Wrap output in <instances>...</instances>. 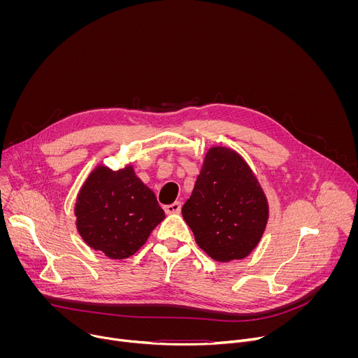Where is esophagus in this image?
I'll return each mask as SVG.
<instances>
[{"label":"esophagus","instance_id":"esophagus-1","mask_svg":"<svg viewBox=\"0 0 358 358\" xmlns=\"http://www.w3.org/2000/svg\"><path fill=\"white\" fill-rule=\"evenodd\" d=\"M164 211L167 214H180V211H181V202L176 201L174 203H170V206L164 207Z\"/></svg>","mask_w":358,"mask_h":358}]
</instances>
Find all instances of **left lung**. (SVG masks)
<instances>
[{"mask_svg": "<svg viewBox=\"0 0 358 358\" xmlns=\"http://www.w3.org/2000/svg\"><path fill=\"white\" fill-rule=\"evenodd\" d=\"M196 245L217 262L243 259L258 246L269 220L266 194L235 150L208 148L181 210Z\"/></svg>", "mask_w": 358, "mask_h": 358, "instance_id": "obj_1", "label": "left lung"}]
</instances>
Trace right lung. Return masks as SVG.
I'll use <instances>...</instances> for the list:
<instances>
[{"label":"right lung","mask_w":358,"mask_h":358,"mask_svg":"<svg viewBox=\"0 0 358 358\" xmlns=\"http://www.w3.org/2000/svg\"><path fill=\"white\" fill-rule=\"evenodd\" d=\"M76 229L85 243L110 259H126L164 218L157 198L131 164L116 171L99 164L87 176L75 202Z\"/></svg>","instance_id":"right-lung-1"}]
</instances>
